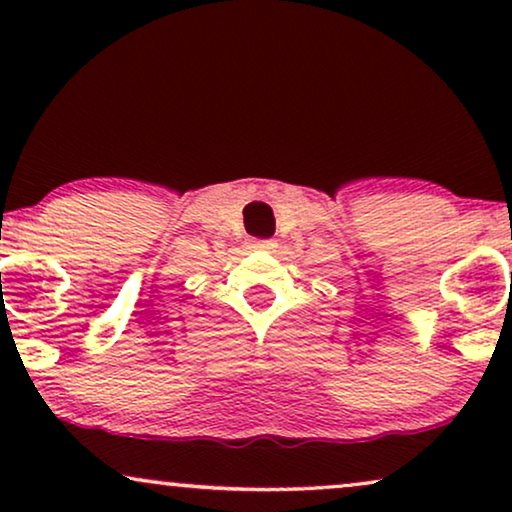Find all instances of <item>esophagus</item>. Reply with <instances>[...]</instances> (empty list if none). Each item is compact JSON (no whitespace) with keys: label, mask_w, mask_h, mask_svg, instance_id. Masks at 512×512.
I'll return each instance as SVG.
<instances>
[{"label":"esophagus","mask_w":512,"mask_h":512,"mask_svg":"<svg viewBox=\"0 0 512 512\" xmlns=\"http://www.w3.org/2000/svg\"><path fill=\"white\" fill-rule=\"evenodd\" d=\"M251 247L258 249V251H272L277 247V242L275 240H254V242H251Z\"/></svg>","instance_id":"1"}]
</instances>
